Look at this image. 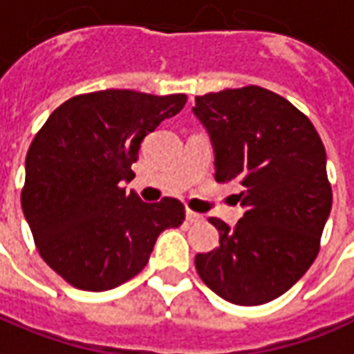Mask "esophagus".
I'll return each mask as SVG.
<instances>
[{"mask_svg":"<svg viewBox=\"0 0 354 354\" xmlns=\"http://www.w3.org/2000/svg\"><path fill=\"white\" fill-rule=\"evenodd\" d=\"M185 219H187L189 223H203L204 216H201V214H197V212L187 210V214H185Z\"/></svg>","mask_w":354,"mask_h":354,"instance_id":"obj_1","label":"esophagus"}]
</instances>
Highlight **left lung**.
Here are the masks:
<instances>
[{
	"label": "left lung",
	"instance_id": "8db88e82",
	"mask_svg": "<svg viewBox=\"0 0 354 354\" xmlns=\"http://www.w3.org/2000/svg\"><path fill=\"white\" fill-rule=\"evenodd\" d=\"M193 114L210 135L216 180L242 187L245 210L232 229L210 217L219 245L195 257L198 276L230 304L270 302L319 253L332 208L323 140L297 106L259 86L195 97Z\"/></svg>",
	"mask_w": 354,
	"mask_h": 354
}]
</instances>
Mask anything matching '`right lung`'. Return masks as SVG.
I'll return each mask as SVG.
<instances>
[{
  "mask_svg": "<svg viewBox=\"0 0 354 354\" xmlns=\"http://www.w3.org/2000/svg\"><path fill=\"white\" fill-rule=\"evenodd\" d=\"M187 97L103 90L52 112L28 156L22 210L41 257L67 283L109 290L142 270L157 236L180 227L184 204H146L120 182L135 178L144 137L184 109Z\"/></svg>",
  "mask_w": 354,
  "mask_h": 354,
  "instance_id": "obj_1",
  "label": "right lung"
}]
</instances>
